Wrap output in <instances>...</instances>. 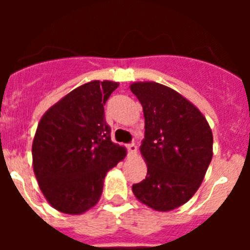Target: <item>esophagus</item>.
<instances>
[{"instance_id": "esophagus-1", "label": "esophagus", "mask_w": 250, "mask_h": 250, "mask_svg": "<svg viewBox=\"0 0 250 250\" xmlns=\"http://www.w3.org/2000/svg\"><path fill=\"white\" fill-rule=\"evenodd\" d=\"M127 151H129L130 156L136 155V152H138V146H136L134 143H132V144H129L127 145Z\"/></svg>"}]
</instances>
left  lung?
<instances>
[{
	"label": "left lung",
	"mask_w": 250,
	"mask_h": 250,
	"mask_svg": "<svg viewBox=\"0 0 250 250\" xmlns=\"http://www.w3.org/2000/svg\"><path fill=\"white\" fill-rule=\"evenodd\" d=\"M130 90L144 111L140 152L147 165L132 193L154 210H173L199 189L213 158V132L199 109L175 90L154 81L134 83Z\"/></svg>",
	"instance_id": "left-lung-1"
}]
</instances>
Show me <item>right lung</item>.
I'll use <instances>...</instances> for the list:
<instances>
[{
  "label": "right lung",
  "instance_id": "add662e5",
  "mask_svg": "<svg viewBox=\"0 0 250 250\" xmlns=\"http://www.w3.org/2000/svg\"><path fill=\"white\" fill-rule=\"evenodd\" d=\"M119 83L90 81L68 92L43 114L32 143V167L46 200L65 214L96 205L104 179L126 156L111 141L104 105Z\"/></svg>",
  "mask_w": 250,
  "mask_h": 250
}]
</instances>
